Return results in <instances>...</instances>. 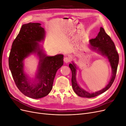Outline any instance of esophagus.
<instances>
[{"label": "esophagus", "instance_id": "esophagus-1", "mask_svg": "<svg viewBox=\"0 0 126 126\" xmlns=\"http://www.w3.org/2000/svg\"><path fill=\"white\" fill-rule=\"evenodd\" d=\"M63 60H64V63H69L70 62V59L69 58H68V57H65V58H64Z\"/></svg>", "mask_w": 126, "mask_h": 126}]
</instances>
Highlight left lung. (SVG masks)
Segmentation results:
<instances>
[{
	"instance_id": "1",
	"label": "left lung",
	"mask_w": 126,
	"mask_h": 126,
	"mask_svg": "<svg viewBox=\"0 0 126 126\" xmlns=\"http://www.w3.org/2000/svg\"><path fill=\"white\" fill-rule=\"evenodd\" d=\"M90 43L94 49H97L100 52L102 55H105L107 57L110 65L112 68V77L108 85L103 89L97 91L94 93H89L81 88L76 81V67L75 64L72 63H70L69 67H70L72 72L71 82L72 87L75 93L78 96L85 98H92L96 97L98 95L101 94L107 90L111 87L113 83L116 76L117 70L118 63H119V55L116 50L115 45L111 38L107 34L104 29L101 27L100 32H99L98 36L94 39L90 40Z\"/></svg>"
}]
</instances>
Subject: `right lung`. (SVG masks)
<instances>
[{"label": "right lung", "instance_id": "right-lung-1", "mask_svg": "<svg viewBox=\"0 0 126 126\" xmlns=\"http://www.w3.org/2000/svg\"><path fill=\"white\" fill-rule=\"evenodd\" d=\"M39 23L25 24L13 41L9 56V66L16 86L25 96L34 99L46 96L52 88L57 71L63 65V56H46L37 41L44 39L45 30ZM37 52L40 58L36 84L29 82L23 70V60L32 53Z\"/></svg>", "mask_w": 126, "mask_h": 126}]
</instances>
